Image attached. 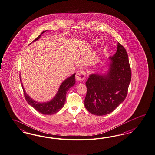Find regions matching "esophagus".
Wrapping results in <instances>:
<instances>
[{"mask_svg":"<svg viewBox=\"0 0 155 155\" xmlns=\"http://www.w3.org/2000/svg\"><path fill=\"white\" fill-rule=\"evenodd\" d=\"M85 78V72L83 70H79L76 74V79L79 81H83Z\"/></svg>","mask_w":155,"mask_h":155,"instance_id":"1","label":"esophagus"}]
</instances>
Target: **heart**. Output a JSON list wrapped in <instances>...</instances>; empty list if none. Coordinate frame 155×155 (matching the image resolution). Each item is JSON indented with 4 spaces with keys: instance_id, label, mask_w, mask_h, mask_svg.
<instances>
[{
    "instance_id": "b5f03b06",
    "label": "heart",
    "mask_w": 155,
    "mask_h": 155,
    "mask_svg": "<svg viewBox=\"0 0 155 155\" xmlns=\"http://www.w3.org/2000/svg\"><path fill=\"white\" fill-rule=\"evenodd\" d=\"M97 43H98V41H95L94 42V44H95V45H97Z\"/></svg>"
}]
</instances>
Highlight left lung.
<instances>
[{
	"label": "left lung",
	"instance_id": "8db88e82",
	"mask_svg": "<svg viewBox=\"0 0 155 155\" xmlns=\"http://www.w3.org/2000/svg\"><path fill=\"white\" fill-rule=\"evenodd\" d=\"M108 69L103 74H91L85 83L86 109L93 115H106L114 111L127 95L131 78L127 52L117 43V51L109 57Z\"/></svg>",
	"mask_w": 155,
	"mask_h": 155
}]
</instances>
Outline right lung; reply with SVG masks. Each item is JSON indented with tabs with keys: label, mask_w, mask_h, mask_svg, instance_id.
Returning a JSON list of instances; mask_svg holds the SVG:
<instances>
[{
	"label": "right lung",
	"mask_w": 155,
	"mask_h": 155,
	"mask_svg": "<svg viewBox=\"0 0 155 155\" xmlns=\"http://www.w3.org/2000/svg\"><path fill=\"white\" fill-rule=\"evenodd\" d=\"M47 31V30H45L44 31L42 32L32 43L39 40L42 34H43ZM20 81L24 91L25 98L26 100V101L28 102V103L30 106H31L34 109H35L36 111H38L39 112H40L43 115H52L58 112V111L61 110V109L62 107H64L65 101H66L67 92L70 87H73L75 84V73L74 74L71 76H70L69 78H67L66 79L64 80L62 83L57 94L53 97V99L48 102H42V103L35 101L28 95V94L26 93V91H25L21 78H20Z\"/></svg>",
	"instance_id": "1"
}]
</instances>
